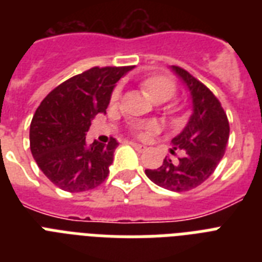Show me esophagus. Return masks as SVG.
<instances>
[{
    "instance_id": "1",
    "label": "esophagus",
    "mask_w": 262,
    "mask_h": 262,
    "mask_svg": "<svg viewBox=\"0 0 262 262\" xmlns=\"http://www.w3.org/2000/svg\"><path fill=\"white\" fill-rule=\"evenodd\" d=\"M130 145L133 148H135V149H137V151H144V149H145V147H144V145H141V144H136V143H130Z\"/></svg>"
}]
</instances>
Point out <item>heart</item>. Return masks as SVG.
<instances>
[{"label":"heart","mask_w":262,"mask_h":262,"mask_svg":"<svg viewBox=\"0 0 262 262\" xmlns=\"http://www.w3.org/2000/svg\"><path fill=\"white\" fill-rule=\"evenodd\" d=\"M144 91L149 95V98L156 103H164L170 100L177 92V85L171 79L166 76H152L143 81ZM119 98V88L114 91L113 100Z\"/></svg>","instance_id":"obj_1"}]
</instances>
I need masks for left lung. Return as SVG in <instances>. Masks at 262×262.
Instances as JSON below:
<instances>
[{
  "instance_id": "1",
  "label": "left lung",
  "mask_w": 262,
  "mask_h": 262,
  "mask_svg": "<svg viewBox=\"0 0 262 262\" xmlns=\"http://www.w3.org/2000/svg\"><path fill=\"white\" fill-rule=\"evenodd\" d=\"M191 99V115L181 133L171 140L172 149L183 155L172 162L170 158L155 170L145 174L158 186L171 191H186L207 181L224 156L230 125L227 115L216 96L190 73L178 67H170Z\"/></svg>"
}]
</instances>
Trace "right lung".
Masks as SVG:
<instances>
[{
    "label": "right lung",
    "instance_id": "add662e5",
    "mask_svg": "<svg viewBox=\"0 0 262 262\" xmlns=\"http://www.w3.org/2000/svg\"><path fill=\"white\" fill-rule=\"evenodd\" d=\"M135 67L92 68L54 88L36 108L30 147L43 174L65 191L91 190L107 178L118 141L87 144L91 121L106 113L115 85Z\"/></svg>",
    "mask_w": 262,
    "mask_h": 262
}]
</instances>
